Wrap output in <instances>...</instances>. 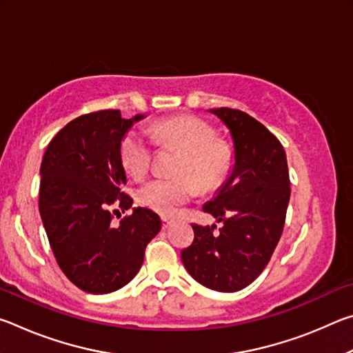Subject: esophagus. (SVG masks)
Returning <instances> with one entry per match:
<instances>
[{
  "label": "esophagus",
  "mask_w": 353,
  "mask_h": 353,
  "mask_svg": "<svg viewBox=\"0 0 353 353\" xmlns=\"http://www.w3.org/2000/svg\"><path fill=\"white\" fill-rule=\"evenodd\" d=\"M171 224H172V221H171V219H168V218H162V227H163V229H168V227H171Z\"/></svg>",
  "instance_id": "esophagus-1"
}]
</instances>
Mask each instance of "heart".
<instances>
[{
	"mask_svg": "<svg viewBox=\"0 0 353 353\" xmlns=\"http://www.w3.org/2000/svg\"><path fill=\"white\" fill-rule=\"evenodd\" d=\"M149 132L162 145L177 146L183 152L177 165L181 176L155 177L146 182L139 190L141 204L168 216L193 199L196 183L202 190H210L221 182L230 154L223 141L214 140V130L205 121L191 115L172 117L154 124ZM121 160L130 176H145L151 168V139L143 130H129L121 143Z\"/></svg>",
	"mask_w": 353,
	"mask_h": 353,
	"instance_id": "obj_1",
	"label": "heart"
}]
</instances>
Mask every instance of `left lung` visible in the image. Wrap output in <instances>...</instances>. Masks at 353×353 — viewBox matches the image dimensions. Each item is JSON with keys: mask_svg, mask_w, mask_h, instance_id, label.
<instances>
[{"mask_svg": "<svg viewBox=\"0 0 353 353\" xmlns=\"http://www.w3.org/2000/svg\"><path fill=\"white\" fill-rule=\"evenodd\" d=\"M229 129L234 166L202 210L223 223L193 224L194 241L182 250L183 266L207 288L234 292L260 276L282 236L290 202V172L280 141L255 118L235 109H210Z\"/></svg>", "mask_w": 353, "mask_h": 353, "instance_id": "8db88e82", "label": "left lung"}]
</instances>
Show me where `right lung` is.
I'll return each instance as SVG.
<instances>
[{"instance_id": "right-lung-1", "label": "right lung", "mask_w": 353, "mask_h": 353, "mask_svg": "<svg viewBox=\"0 0 353 353\" xmlns=\"http://www.w3.org/2000/svg\"><path fill=\"white\" fill-rule=\"evenodd\" d=\"M145 115L123 118L99 110L70 121L48 145L40 166L39 210L57 265L77 288L92 294L123 288L140 271L148 243L162 229L149 208L135 207L112 225V205L134 201L121 143Z\"/></svg>"}]
</instances>
